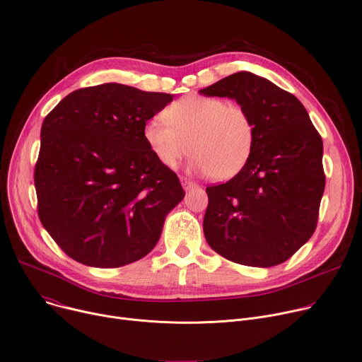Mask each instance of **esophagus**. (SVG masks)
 Wrapping results in <instances>:
<instances>
[{"instance_id":"1","label":"esophagus","mask_w":362,"mask_h":362,"mask_svg":"<svg viewBox=\"0 0 362 362\" xmlns=\"http://www.w3.org/2000/svg\"><path fill=\"white\" fill-rule=\"evenodd\" d=\"M180 180H182V186H183V189H186V190H189V189H192V187H196V186H198V185H196L194 182H192V180L186 179V177H182Z\"/></svg>"}]
</instances>
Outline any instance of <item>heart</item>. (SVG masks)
Returning a JSON list of instances; mask_svg holds the SVG:
<instances>
[{"mask_svg":"<svg viewBox=\"0 0 362 362\" xmlns=\"http://www.w3.org/2000/svg\"><path fill=\"white\" fill-rule=\"evenodd\" d=\"M143 136L163 166L175 169L192 147L193 169L225 180L244 169L254 147L255 128L244 107L190 93L164 110V117L150 118Z\"/></svg>","mask_w":362,"mask_h":362,"instance_id":"heart-1","label":"heart"}]
</instances>
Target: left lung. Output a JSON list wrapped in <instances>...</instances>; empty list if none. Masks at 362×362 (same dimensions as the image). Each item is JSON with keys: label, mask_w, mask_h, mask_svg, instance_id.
I'll return each instance as SVG.
<instances>
[{"label": "left lung", "mask_w": 362, "mask_h": 362, "mask_svg": "<svg viewBox=\"0 0 362 362\" xmlns=\"http://www.w3.org/2000/svg\"><path fill=\"white\" fill-rule=\"evenodd\" d=\"M199 93L235 100L255 128L244 169L206 187L205 238L238 264H281L315 233L325 190L322 139L298 98L251 72L226 76Z\"/></svg>", "instance_id": "8db88e82"}]
</instances>
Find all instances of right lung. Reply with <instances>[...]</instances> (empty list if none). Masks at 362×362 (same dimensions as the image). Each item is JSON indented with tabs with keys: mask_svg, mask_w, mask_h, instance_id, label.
I'll list each match as a JSON object with an SVG mask.
<instances>
[{
	"mask_svg": "<svg viewBox=\"0 0 362 362\" xmlns=\"http://www.w3.org/2000/svg\"><path fill=\"white\" fill-rule=\"evenodd\" d=\"M172 101L170 93L104 83L74 90L45 118L35 169L39 218L71 258L115 269L157 244L185 190L143 128Z\"/></svg>",
	"mask_w": 362,
	"mask_h": 362,
	"instance_id": "1",
	"label": "right lung"
}]
</instances>
